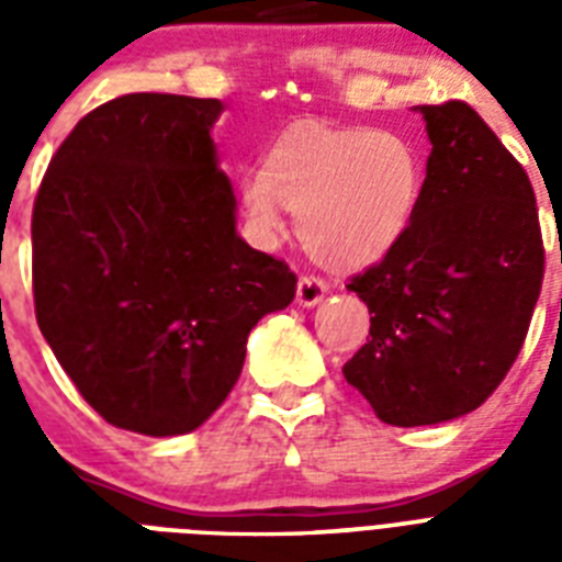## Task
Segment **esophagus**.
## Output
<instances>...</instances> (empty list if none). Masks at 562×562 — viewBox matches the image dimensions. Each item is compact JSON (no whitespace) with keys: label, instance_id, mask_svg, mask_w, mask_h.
I'll list each match as a JSON object with an SVG mask.
<instances>
[{"label":"esophagus","instance_id":"34e87169","mask_svg":"<svg viewBox=\"0 0 562 562\" xmlns=\"http://www.w3.org/2000/svg\"><path fill=\"white\" fill-rule=\"evenodd\" d=\"M326 297V282L321 277H300L297 282V303L300 306H317Z\"/></svg>","mask_w":562,"mask_h":562}]
</instances>
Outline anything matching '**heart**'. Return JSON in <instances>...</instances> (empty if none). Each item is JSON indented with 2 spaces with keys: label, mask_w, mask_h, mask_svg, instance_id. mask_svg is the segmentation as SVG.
Listing matches in <instances>:
<instances>
[{
  "label": "heart",
  "mask_w": 562,
  "mask_h": 562,
  "mask_svg": "<svg viewBox=\"0 0 562 562\" xmlns=\"http://www.w3.org/2000/svg\"><path fill=\"white\" fill-rule=\"evenodd\" d=\"M426 169L417 145L396 131L294 122L238 180V206L256 245L277 247L297 212L300 245L329 271L382 262L417 218Z\"/></svg>",
  "instance_id": "heart-1"
}]
</instances>
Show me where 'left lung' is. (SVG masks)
Here are the masks:
<instances>
[{
    "label": "left lung",
    "instance_id": "1",
    "mask_svg": "<svg viewBox=\"0 0 562 562\" xmlns=\"http://www.w3.org/2000/svg\"><path fill=\"white\" fill-rule=\"evenodd\" d=\"M431 154L417 218L347 285L370 338L344 379L387 426H437L496 391L522 350L542 289L531 180L463 101L414 108Z\"/></svg>",
    "mask_w": 562,
    "mask_h": 562
}]
</instances>
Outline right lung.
Instances as JSON below:
<instances>
[{
    "instance_id": "1",
    "label": "right lung",
    "mask_w": 562,
    "mask_h": 562,
    "mask_svg": "<svg viewBox=\"0 0 562 562\" xmlns=\"http://www.w3.org/2000/svg\"><path fill=\"white\" fill-rule=\"evenodd\" d=\"M218 99L131 92L72 127L31 218L34 312L81 396L136 435L194 431L227 400L247 335L297 277L236 233Z\"/></svg>"
}]
</instances>
